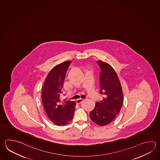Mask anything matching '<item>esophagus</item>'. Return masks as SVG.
<instances>
[{
  "label": "esophagus",
  "mask_w": 160,
  "mask_h": 160,
  "mask_svg": "<svg viewBox=\"0 0 160 160\" xmlns=\"http://www.w3.org/2000/svg\"><path fill=\"white\" fill-rule=\"evenodd\" d=\"M85 99H83V98H80V99H78L76 100V102L77 104H81L83 101H84Z\"/></svg>",
  "instance_id": "obj_1"
}]
</instances>
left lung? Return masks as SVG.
<instances>
[{
    "label": "left lung",
    "mask_w": 160,
    "mask_h": 160,
    "mask_svg": "<svg viewBox=\"0 0 160 160\" xmlns=\"http://www.w3.org/2000/svg\"><path fill=\"white\" fill-rule=\"evenodd\" d=\"M100 66V93L103 100L97 102L90 113L93 122L100 126L107 125L119 114L123 103L122 88L119 77L112 67L101 60L97 61Z\"/></svg>",
    "instance_id": "obj_1"
}]
</instances>
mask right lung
I'll use <instances>...</instances> for the list:
<instances>
[{"mask_svg":"<svg viewBox=\"0 0 160 160\" xmlns=\"http://www.w3.org/2000/svg\"><path fill=\"white\" fill-rule=\"evenodd\" d=\"M72 61H66L54 66L48 73L42 90V101L46 113L57 125H64L73 118L75 101L62 100L61 94L66 72Z\"/></svg>","mask_w":160,"mask_h":160,"instance_id":"1","label":"right lung"}]
</instances>
